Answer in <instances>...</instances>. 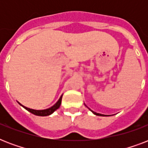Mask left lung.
Masks as SVG:
<instances>
[{
	"mask_svg": "<svg viewBox=\"0 0 148 148\" xmlns=\"http://www.w3.org/2000/svg\"><path fill=\"white\" fill-rule=\"evenodd\" d=\"M91 111H92V112L94 113V114H95L97 115V116H107V115H104V114H98V113H96V112H95V111H93V110H91Z\"/></svg>",
	"mask_w": 148,
	"mask_h": 148,
	"instance_id": "left-lung-1",
	"label": "left lung"
}]
</instances>
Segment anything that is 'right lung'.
Here are the masks:
<instances>
[{
    "instance_id": "add662e5",
    "label": "right lung",
    "mask_w": 148,
    "mask_h": 148,
    "mask_svg": "<svg viewBox=\"0 0 148 148\" xmlns=\"http://www.w3.org/2000/svg\"><path fill=\"white\" fill-rule=\"evenodd\" d=\"M61 100H62V95L60 96V99L58 100V102H57L54 105L52 106L51 108H47L46 110H34V109H31V108L24 107V106H23L22 104H21L19 102H18V103H19L20 105H21L23 108H25L27 110H28L29 112H31V114H33L38 115V116H48V115L51 114L54 112L57 109H58V108H60V103H61Z\"/></svg>"
}]
</instances>
